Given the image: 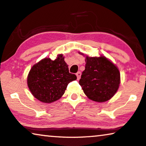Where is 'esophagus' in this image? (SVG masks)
Returning <instances> with one entry per match:
<instances>
[{
	"label": "esophagus",
	"mask_w": 146,
	"mask_h": 146,
	"mask_svg": "<svg viewBox=\"0 0 146 146\" xmlns=\"http://www.w3.org/2000/svg\"><path fill=\"white\" fill-rule=\"evenodd\" d=\"M76 75H77V79H79L80 78H81V73L80 72V71H79V72H77V73H76Z\"/></svg>",
	"instance_id": "1"
}]
</instances>
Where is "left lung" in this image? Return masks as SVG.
Masks as SVG:
<instances>
[{
	"label": "left lung",
	"instance_id": "left-lung-1",
	"mask_svg": "<svg viewBox=\"0 0 146 146\" xmlns=\"http://www.w3.org/2000/svg\"><path fill=\"white\" fill-rule=\"evenodd\" d=\"M85 61V69L79 80L84 93L94 101H107L116 93L120 83L118 67L104 56H86Z\"/></svg>",
	"mask_w": 146,
	"mask_h": 146
}]
</instances>
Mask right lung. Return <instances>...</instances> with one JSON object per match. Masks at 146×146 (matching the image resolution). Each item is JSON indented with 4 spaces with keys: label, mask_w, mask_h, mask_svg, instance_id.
Returning a JSON list of instances; mask_svg holds the SVG:
<instances>
[{
    "label": "right lung",
    "mask_w": 146,
    "mask_h": 146,
    "mask_svg": "<svg viewBox=\"0 0 146 146\" xmlns=\"http://www.w3.org/2000/svg\"><path fill=\"white\" fill-rule=\"evenodd\" d=\"M75 79V74L69 73L64 57L59 54L55 60L44 58L33 65L27 83L35 98L44 103H51L59 99L68 84Z\"/></svg>",
    "instance_id": "right-lung-1"
}]
</instances>
